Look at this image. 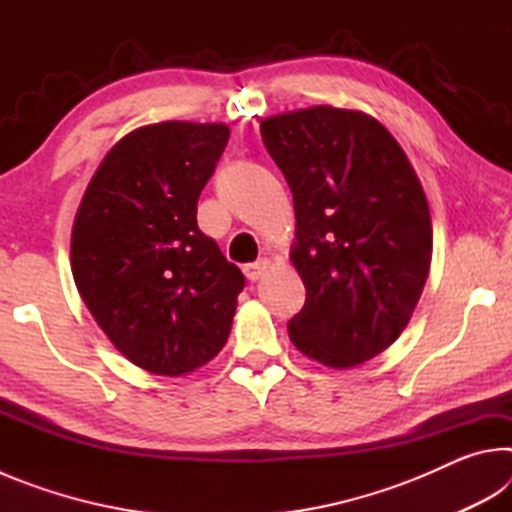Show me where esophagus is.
<instances>
[{"label":"esophagus","mask_w":512,"mask_h":512,"mask_svg":"<svg viewBox=\"0 0 512 512\" xmlns=\"http://www.w3.org/2000/svg\"><path fill=\"white\" fill-rule=\"evenodd\" d=\"M268 268H271V264H268V259H259V262H255V264H248L244 268V273H246V277H248L250 282H257V280H262V277L266 275Z\"/></svg>","instance_id":"esophagus-1"}]
</instances>
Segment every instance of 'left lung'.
<instances>
[{
    "mask_svg": "<svg viewBox=\"0 0 512 512\" xmlns=\"http://www.w3.org/2000/svg\"><path fill=\"white\" fill-rule=\"evenodd\" d=\"M296 210L291 262L307 289L289 339L327 368H352L397 341L431 264L427 196L375 117L314 106L262 121Z\"/></svg>",
    "mask_w": 512,
    "mask_h": 512,
    "instance_id": "obj_1",
    "label": "left lung"
}]
</instances>
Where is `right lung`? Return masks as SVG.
I'll return each mask as SVG.
<instances>
[{
  "mask_svg": "<svg viewBox=\"0 0 512 512\" xmlns=\"http://www.w3.org/2000/svg\"><path fill=\"white\" fill-rule=\"evenodd\" d=\"M228 137L225 124L137 128L108 151L76 212V289L112 345L153 375L214 359L246 284L196 223Z\"/></svg>",
  "mask_w": 512,
  "mask_h": 512,
  "instance_id": "obj_1",
  "label": "right lung"
}]
</instances>
